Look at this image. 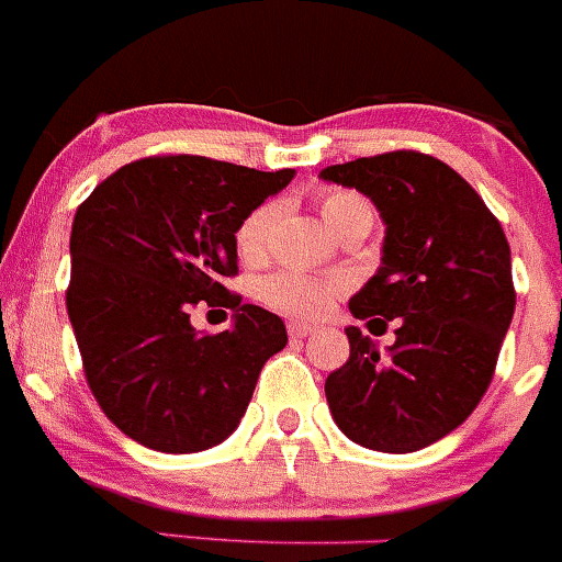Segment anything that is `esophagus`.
Masks as SVG:
<instances>
[{"label":"esophagus","instance_id":"34e87169","mask_svg":"<svg viewBox=\"0 0 562 562\" xmlns=\"http://www.w3.org/2000/svg\"><path fill=\"white\" fill-rule=\"evenodd\" d=\"M310 331H313V326H310V324H299V321H288V335H291V340H302V337H307Z\"/></svg>","mask_w":562,"mask_h":562}]
</instances>
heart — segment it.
Masks as SVG:
<instances>
[{
    "instance_id": "1",
    "label": "heart",
    "mask_w": 562,
    "mask_h": 562,
    "mask_svg": "<svg viewBox=\"0 0 562 562\" xmlns=\"http://www.w3.org/2000/svg\"><path fill=\"white\" fill-rule=\"evenodd\" d=\"M318 211L331 233L346 227L353 216L370 214V205L359 194L346 192V189H326L318 194ZM277 205L263 203L244 216L236 231V247L244 258H260L269 238V227L274 222ZM342 293V282L331 277H313L302 271H277L260 282V299L277 313L288 318H318L331 307Z\"/></svg>"
}]
</instances>
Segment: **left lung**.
<instances>
[{"instance_id":"1","label":"left lung","mask_w":562,"mask_h":562,"mask_svg":"<svg viewBox=\"0 0 562 562\" xmlns=\"http://www.w3.org/2000/svg\"><path fill=\"white\" fill-rule=\"evenodd\" d=\"M321 178L370 198L386 225L379 271L348 310L397 321L386 353L348 326V362L324 386L331 417L362 448L414 453L456 431L492 384L516 307L508 238L459 172L417 150L326 167Z\"/></svg>"}]
</instances>
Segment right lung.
<instances>
[{
	"mask_svg": "<svg viewBox=\"0 0 562 562\" xmlns=\"http://www.w3.org/2000/svg\"><path fill=\"white\" fill-rule=\"evenodd\" d=\"M291 178L205 156H150L112 172L76 211L68 318L98 406L134 442L198 453L241 423L288 331L222 280L238 274L244 216ZM200 301L231 306L232 329L200 336L188 321Z\"/></svg>",
	"mask_w": 562,
	"mask_h": 562,
	"instance_id": "1",
	"label": "right lung"
}]
</instances>
